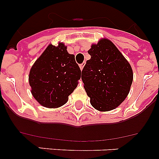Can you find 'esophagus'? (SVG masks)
I'll return each instance as SVG.
<instances>
[{"instance_id":"1","label":"esophagus","mask_w":159,"mask_h":159,"mask_svg":"<svg viewBox=\"0 0 159 159\" xmlns=\"http://www.w3.org/2000/svg\"><path fill=\"white\" fill-rule=\"evenodd\" d=\"M84 65H85V62H84V63H82V64H80V67L81 70H83V68H84Z\"/></svg>"}]
</instances>
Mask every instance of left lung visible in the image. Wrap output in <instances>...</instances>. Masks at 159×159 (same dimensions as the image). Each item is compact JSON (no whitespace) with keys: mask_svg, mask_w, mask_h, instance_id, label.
I'll use <instances>...</instances> for the list:
<instances>
[{"mask_svg":"<svg viewBox=\"0 0 159 159\" xmlns=\"http://www.w3.org/2000/svg\"><path fill=\"white\" fill-rule=\"evenodd\" d=\"M91 59L82 71L84 89L92 107L107 111L127 98L133 81V71L125 57L111 40L101 39L88 50Z\"/></svg>","mask_w":159,"mask_h":159,"instance_id":"8db88e82","label":"left lung"}]
</instances>
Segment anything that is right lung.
Listing matches in <instances>:
<instances>
[{
    "instance_id": "right-lung-1",
    "label": "right lung",
    "mask_w": 159,
    "mask_h": 159,
    "mask_svg": "<svg viewBox=\"0 0 159 159\" xmlns=\"http://www.w3.org/2000/svg\"><path fill=\"white\" fill-rule=\"evenodd\" d=\"M81 70L63 43L49 44L29 72L31 92L40 104L54 108L62 106L78 85Z\"/></svg>"
}]
</instances>
